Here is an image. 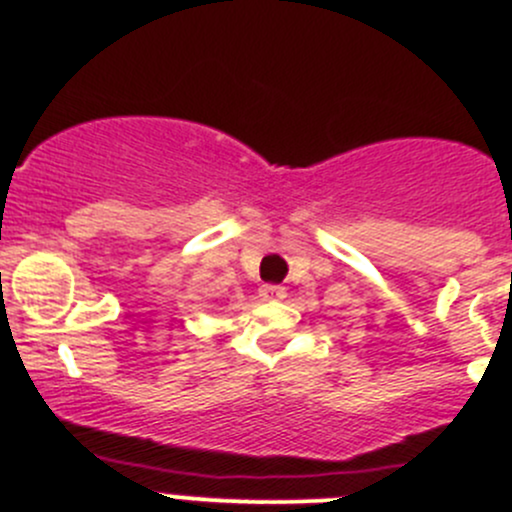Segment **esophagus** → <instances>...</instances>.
<instances>
[{"label": "esophagus", "instance_id": "obj_1", "mask_svg": "<svg viewBox=\"0 0 512 512\" xmlns=\"http://www.w3.org/2000/svg\"><path fill=\"white\" fill-rule=\"evenodd\" d=\"M287 294L285 287L280 285H262L260 287V297L262 299H282Z\"/></svg>", "mask_w": 512, "mask_h": 512}]
</instances>
